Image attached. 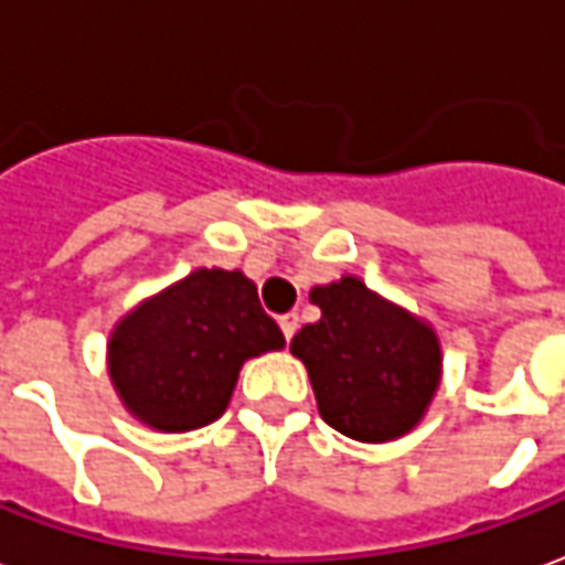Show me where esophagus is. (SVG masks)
I'll list each match as a JSON object with an SVG mask.
<instances>
[{"instance_id":"34e87169","label":"esophagus","mask_w":565,"mask_h":565,"mask_svg":"<svg viewBox=\"0 0 565 565\" xmlns=\"http://www.w3.org/2000/svg\"><path fill=\"white\" fill-rule=\"evenodd\" d=\"M281 333H284V339H287V342H290V339L296 337V330H299V315H296V311H287V315H281Z\"/></svg>"}]
</instances>
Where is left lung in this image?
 <instances>
[{
	"label": "left lung",
	"instance_id": "1",
	"mask_svg": "<svg viewBox=\"0 0 565 565\" xmlns=\"http://www.w3.org/2000/svg\"><path fill=\"white\" fill-rule=\"evenodd\" d=\"M309 296L321 321L306 323L290 351L309 370L321 419L364 444L416 428L440 385L437 333L351 275Z\"/></svg>",
	"mask_w": 565,
	"mask_h": 565
}]
</instances>
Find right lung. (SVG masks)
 I'll list each match as a JSON object with an SVG mask.
<instances>
[{"label":"right lung","mask_w":565,"mask_h":565,"mask_svg":"<svg viewBox=\"0 0 565 565\" xmlns=\"http://www.w3.org/2000/svg\"><path fill=\"white\" fill-rule=\"evenodd\" d=\"M284 349L242 271L195 269L140 302L109 337V379L134 419L192 431L226 413L247 358Z\"/></svg>","instance_id":"obj_1"}]
</instances>
